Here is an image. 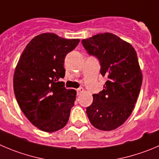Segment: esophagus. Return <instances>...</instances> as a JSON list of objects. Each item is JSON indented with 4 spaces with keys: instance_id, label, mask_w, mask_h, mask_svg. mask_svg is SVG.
<instances>
[{
    "instance_id": "34e87169",
    "label": "esophagus",
    "mask_w": 159,
    "mask_h": 159,
    "mask_svg": "<svg viewBox=\"0 0 159 159\" xmlns=\"http://www.w3.org/2000/svg\"><path fill=\"white\" fill-rule=\"evenodd\" d=\"M76 91H77V95H80L81 93H83V92L84 91V88H83V87H80V88L77 89Z\"/></svg>"
}]
</instances>
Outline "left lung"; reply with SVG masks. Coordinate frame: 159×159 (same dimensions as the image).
Returning <instances> with one entry per match:
<instances>
[{"instance_id": "obj_1", "label": "left lung", "mask_w": 159, "mask_h": 159, "mask_svg": "<svg viewBox=\"0 0 159 159\" xmlns=\"http://www.w3.org/2000/svg\"><path fill=\"white\" fill-rule=\"evenodd\" d=\"M82 44L89 54L98 58L100 72L107 79L103 90L93 94L87 116L97 129L112 130L129 118L140 93L142 72L137 52L130 43L110 33L84 39Z\"/></svg>"}]
</instances>
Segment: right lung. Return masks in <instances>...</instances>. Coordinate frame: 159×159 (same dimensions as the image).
<instances>
[{"label":"right lung","mask_w":159,"mask_h":159,"mask_svg":"<svg viewBox=\"0 0 159 159\" xmlns=\"http://www.w3.org/2000/svg\"><path fill=\"white\" fill-rule=\"evenodd\" d=\"M79 39L42 33L30 40L19 60L13 79L16 100L33 126L48 133L61 129L69 121L76 91L66 89L65 58Z\"/></svg>","instance_id":"add662e5"}]
</instances>
